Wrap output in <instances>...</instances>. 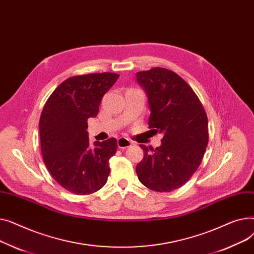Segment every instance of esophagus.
I'll return each mask as SVG.
<instances>
[{
    "instance_id": "obj_1",
    "label": "esophagus",
    "mask_w": 254,
    "mask_h": 254,
    "mask_svg": "<svg viewBox=\"0 0 254 254\" xmlns=\"http://www.w3.org/2000/svg\"><path fill=\"white\" fill-rule=\"evenodd\" d=\"M131 145H132V143L127 138H119L117 140V146H118V148H120V149H125V148H127V147H130Z\"/></svg>"
}]
</instances>
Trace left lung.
<instances>
[{"instance_id":"8db88e82","label":"left lung","mask_w":254,"mask_h":254,"mask_svg":"<svg viewBox=\"0 0 254 254\" xmlns=\"http://www.w3.org/2000/svg\"><path fill=\"white\" fill-rule=\"evenodd\" d=\"M136 75L148 97L149 128L164 134L155 149L140 145L144 157L136 167L137 175L151 190L173 191L202 163L209 140L207 114L192 88L175 72L157 66Z\"/></svg>"}]
</instances>
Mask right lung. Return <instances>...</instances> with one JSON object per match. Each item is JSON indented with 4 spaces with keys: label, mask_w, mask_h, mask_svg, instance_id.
Wrapping results in <instances>:
<instances>
[{
    "label": "right lung",
    "mask_w": 254,
    "mask_h": 254,
    "mask_svg": "<svg viewBox=\"0 0 254 254\" xmlns=\"http://www.w3.org/2000/svg\"><path fill=\"white\" fill-rule=\"evenodd\" d=\"M118 77L107 72L70 77L44 105L39 122L43 161L55 180L72 193H93L108 179L117 141L110 138L91 146L86 129L88 118L98 115L103 96Z\"/></svg>",
    "instance_id": "obj_1"
}]
</instances>
